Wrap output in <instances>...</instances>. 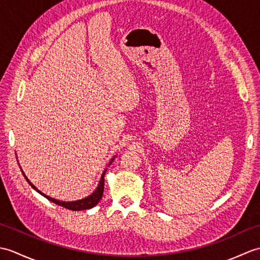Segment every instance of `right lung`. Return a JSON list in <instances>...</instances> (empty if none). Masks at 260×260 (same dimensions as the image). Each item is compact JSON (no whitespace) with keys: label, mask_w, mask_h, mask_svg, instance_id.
I'll list each match as a JSON object with an SVG mask.
<instances>
[{"label":"right lung","mask_w":260,"mask_h":260,"mask_svg":"<svg viewBox=\"0 0 260 260\" xmlns=\"http://www.w3.org/2000/svg\"><path fill=\"white\" fill-rule=\"evenodd\" d=\"M112 162H113V159H112V161H110V163H112ZM110 163H109V164H110ZM21 171H22V170H21ZM105 172H106V170L104 171V173H103V175H102L101 181H99V184H98V186H97L96 191L93 192L91 196L87 197V198H85V199H82V200L74 201V202H63V201H59V200H56V199H53V198H50V197H48V196H46V194H43L42 192L39 191V190L37 189V187L31 183V182L29 181V179H27L26 176H25V174L23 173V171H22V174H23L25 180L27 181V183H29L37 192H39V193H40V194H42L43 197L47 198L48 200H50L51 202L58 204V206H61V207L66 208V209L73 210V211H78V210H87V209H90V208H92V207H95L96 204H97L99 201H101V199H102V197H103V193H104V185H105L104 175H105Z\"/></svg>","instance_id":"add662e5"}]
</instances>
